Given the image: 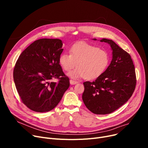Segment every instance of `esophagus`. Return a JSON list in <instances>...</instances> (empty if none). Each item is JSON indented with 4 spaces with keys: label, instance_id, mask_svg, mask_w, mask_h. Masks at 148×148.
<instances>
[{
    "label": "esophagus",
    "instance_id": "1",
    "mask_svg": "<svg viewBox=\"0 0 148 148\" xmlns=\"http://www.w3.org/2000/svg\"><path fill=\"white\" fill-rule=\"evenodd\" d=\"M69 82H70V84H72V85H73V84H77V82L74 81V80H70V81H69Z\"/></svg>",
    "mask_w": 148,
    "mask_h": 148
}]
</instances>
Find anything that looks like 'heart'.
I'll return each instance as SVG.
<instances>
[{"label":"heart","instance_id":"1","mask_svg":"<svg viewBox=\"0 0 148 148\" xmlns=\"http://www.w3.org/2000/svg\"><path fill=\"white\" fill-rule=\"evenodd\" d=\"M70 54L62 53L59 58V62L65 71H69L68 75L73 79L84 78L94 80L101 75L109 64L108 52L98 47L84 42L74 44L69 49Z\"/></svg>","mask_w":148,"mask_h":148}]
</instances>
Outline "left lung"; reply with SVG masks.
Segmentation results:
<instances>
[{"mask_svg":"<svg viewBox=\"0 0 148 148\" xmlns=\"http://www.w3.org/2000/svg\"><path fill=\"white\" fill-rule=\"evenodd\" d=\"M97 40L96 39H93ZM112 60L104 73L93 82L83 83V103L92 113L110 114L123 106L133 95L136 85L135 68L130 54L111 40Z\"/></svg>","mask_w":148,"mask_h":148,"instance_id":"8db88e82","label":"left lung"}]
</instances>
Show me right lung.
Here are the masks:
<instances>
[{"instance_id": "add662e5", "label": "right lung", "mask_w": 148, "mask_h": 148, "mask_svg": "<svg viewBox=\"0 0 148 148\" xmlns=\"http://www.w3.org/2000/svg\"><path fill=\"white\" fill-rule=\"evenodd\" d=\"M59 39L42 38L20 55L14 68L15 87L23 104L36 112L51 110L69 86V79L59 62L64 49ZM58 78V82L51 80Z\"/></svg>"}]
</instances>
